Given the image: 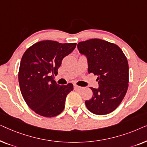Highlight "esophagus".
<instances>
[{
	"label": "esophagus",
	"instance_id": "obj_1",
	"mask_svg": "<svg viewBox=\"0 0 147 147\" xmlns=\"http://www.w3.org/2000/svg\"><path fill=\"white\" fill-rule=\"evenodd\" d=\"M74 89L76 90H80L82 89V87H80V86L77 85H74Z\"/></svg>",
	"mask_w": 147,
	"mask_h": 147
}]
</instances>
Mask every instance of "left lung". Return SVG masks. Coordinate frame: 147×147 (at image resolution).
I'll list each match as a JSON object with an SVG mask.
<instances>
[{
  "mask_svg": "<svg viewBox=\"0 0 147 147\" xmlns=\"http://www.w3.org/2000/svg\"><path fill=\"white\" fill-rule=\"evenodd\" d=\"M80 52L86 55L88 73L98 76V89L90 88L93 96L85 102L88 110L97 115L113 112L123 100L128 87V63L116 44L100 39L79 42Z\"/></svg>",
  "mask_w": 147,
  "mask_h": 147,
  "instance_id": "left-lung-1",
  "label": "left lung"
}]
</instances>
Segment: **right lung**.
I'll use <instances>...</instances> for the list:
<instances>
[{
    "instance_id": "right-lung-1",
    "label": "right lung",
    "mask_w": 147,
    "mask_h": 147,
    "mask_svg": "<svg viewBox=\"0 0 147 147\" xmlns=\"http://www.w3.org/2000/svg\"><path fill=\"white\" fill-rule=\"evenodd\" d=\"M76 44L45 40L33 44L24 53L19 70L20 90L36 114L51 118L63 110L66 97L74 86L71 83L59 85L53 75H57L62 60L74 51Z\"/></svg>"
}]
</instances>
